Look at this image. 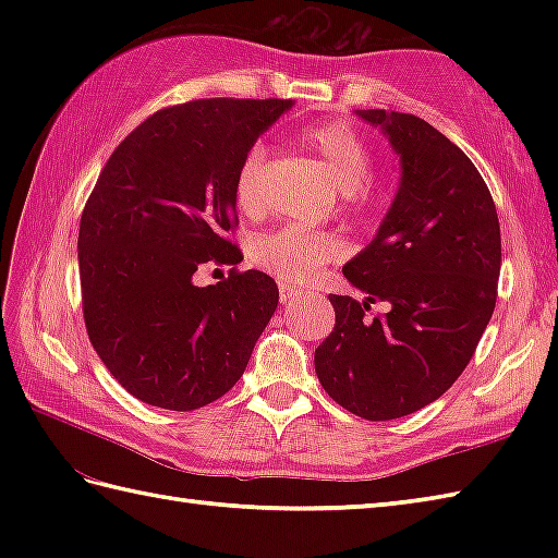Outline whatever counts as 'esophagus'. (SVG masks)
<instances>
[{"label": "esophagus", "instance_id": "esophagus-1", "mask_svg": "<svg viewBox=\"0 0 558 558\" xmlns=\"http://www.w3.org/2000/svg\"><path fill=\"white\" fill-rule=\"evenodd\" d=\"M278 290H280V302L282 304H288V302H292L294 298H298V294H302L298 288L294 286H290V282H278Z\"/></svg>", "mask_w": 558, "mask_h": 558}]
</instances>
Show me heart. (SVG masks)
<instances>
[{
	"instance_id": "obj_1",
	"label": "heart",
	"mask_w": 558,
	"mask_h": 558,
	"mask_svg": "<svg viewBox=\"0 0 558 558\" xmlns=\"http://www.w3.org/2000/svg\"><path fill=\"white\" fill-rule=\"evenodd\" d=\"M302 144L324 162L338 192L345 196V204H354L364 196L372 172V148L357 129L348 122H324L306 129ZM264 162L266 150L254 146L242 158L234 174V204L246 216H256L264 208V194H260ZM338 254L340 244L333 236L294 228V225L258 236L252 246L256 264L268 272H276L282 280H306L314 276L318 266Z\"/></svg>"
}]
</instances>
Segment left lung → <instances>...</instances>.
<instances>
[{
	"label": "left lung",
	"mask_w": 558,
	"mask_h": 558,
	"mask_svg": "<svg viewBox=\"0 0 558 558\" xmlns=\"http://www.w3.org/2000/svg\"><path fill=\"white\" fill-rule=\"evenodd\" d=\"M400 162L398 192L374 240L342 266L364 294H328L336 328L314 352L316 376L357 417L398 420L456 384L487 328L501 270V230L472 160L405 112L354 110ZM384 301V317L365 316Z\"/></svg>",
	"instance_id": "8db88e82"
}]
</instances>
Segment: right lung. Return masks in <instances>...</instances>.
<instances>
[{"label":"right lung","mask_w":558,"mask_h":558,"mask_svg":"<svg viewBox=\"0 0 558 558\" xmlns=\"http://www.w3.org/2000/svg\"><path fill=\"white\" fill-rule=\"evenodd\" d=\"M294 100H194L150 114L105 165L81 216L83 318L102 364L134 398L189 412L240 381L278 306L276 280L234 266V174Z\"/></svg>","instance_id":"obj_1"}]
</instances>
